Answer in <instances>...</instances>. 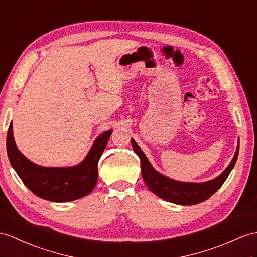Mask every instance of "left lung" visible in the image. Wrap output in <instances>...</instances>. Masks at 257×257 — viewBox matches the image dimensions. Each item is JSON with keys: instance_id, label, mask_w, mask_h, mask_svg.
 <instances>
[{"instance_id": "obj_1", "label": "left lung", "mask_w": 257, "mask_h": 257, "mask_svg": "<svg viewBox=\"0 0 257 257\" xmlns=\"http://www.w3.org/2000/svg\"><path fill=\"white\" fill-rule=\"evenodd\" d=\"M131 142H132L134 152L141 159L142 176L148 189L160 198L178 205H195L208 199L212 194L220 189L224 181L227 180L239 155V145H237L232 161L230 162L226 170L215 180L204 183H184L178 182L158 173L150 165L145 154L142 152L136 142L134 140H131Z\"/></svg>"}]
</instances>
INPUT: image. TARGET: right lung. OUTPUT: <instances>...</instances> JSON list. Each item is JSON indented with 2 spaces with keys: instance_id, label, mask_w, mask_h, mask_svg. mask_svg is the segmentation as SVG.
Returning a JSON list of instances; mask_svg holds the SVG:
<instances>
[{
  "instance_id": "add662e5",
  "label": "right lung",
  "mask_w": 257,
  "mask_h": 257,
  "mask_svg": "<svg viewBox=\"0 0 257 257\" xmlns=\"http://www.w3.org/2000/svg\"><path fill=\"white\" fill-rule=\"evenodd\" d=\"M111 133L112 130H109L99 135L84 161L71 168L40 167L29 161L15 145L12 123L6 137V148L12 167L35 195L47 201L63 203L84 197L95 189L98 162Z\"/></svg>"
}]
</instances>
